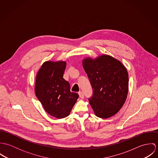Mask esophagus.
<instances>
[{
	"label": "esophagus",
	"instance_id": "1",
	"mask_svg": "<svg viewBox=\"0 0 158 158\" xmlns=\"http://www.w3.org/2000/svg\"><path fill=\"white\" fill-rule=\"evenodd\" d=\"M79 95H80V97L81 98H84V94H83V92H79Z\"/></svg>",
	"mask_w": 158,
	"mask_h": 158
}]
</instances>
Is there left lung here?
I'll return each instance as SVG.
<instances>
[{
	"instance_id": "left-lung-1",
	"label": "left lung",
	"mask_w": 158,
	"mask_h": 158,
	"mask_svg": "<svg viewBox=\"0 0 158 158\" xmlns=\"http://www.w3.org/2000/svg\"><path fill=\"white\" fill-rule=\"evenodd\" d=\"M83 65L92 88L88 100L95 115L102 118L115 115L123 105L128 92L126 68L106 55L95 60L85 59Z\"/></svg>"
}]
</instances>
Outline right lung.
<instances>
[{
    "label": "right lung",
    "instance_id": "1",
    "mask_svg": "<svg viewBox=\"0 0 158 158\" xmlns=\"http://www.w3.org/2000/svg\"><path fill=\"white\" fill-rule=\"evenodd\" d=\"M66 63L63 61L45 62L36 79L35 93L45 111L58 118L66 117L79 95L71 92L70 84L63 78Z\"/></svg>",
    "mask_w": 158,
    "mask_h": 158
}]
</instances>
